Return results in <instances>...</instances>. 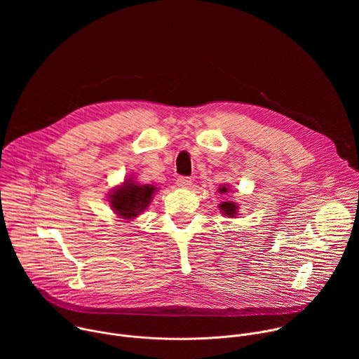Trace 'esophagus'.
Masks as SVG:
<instances>
[{
    "mask_svg": "<svg viewBox=\"0 0 359 359\" xmlns=\"http://www.w3.org/2000/svg\"><path fill=\"white\" fill-rule=\"evenodd\" d=\"M176 184H177L179 187H190L191 179H190V177H186V176H179L177 180H176Z\"/></svg>",
    "mask_w": 359,
    "mask_h": 359,
    "instance_id": "obj_1",
    "label": "esophagus"
}]
</instances>
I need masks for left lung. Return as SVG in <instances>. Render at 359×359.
<instances>
[{
	"mask_svg": "<svg viewBox=\"0 0 359 359\" xmlns=\"http://www.w3.org/2000/svg\"><path fill=\"white\" fill-rule=\"evenodd\" d=\"M219 190H220V193H226V191L229 190V187L222 186ZM220 209H222V213H223L224 216H227V217H234V216H237V210H238L237 204H234L233 201H223V203L220 204Z\"/></svg>",
	"mask_w": 359,
	"mask_h": 359,
	"instance_id": "obj_1",
	"label": "left lung"
}]
</instances>
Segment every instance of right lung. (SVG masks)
<instances>
[{
  "label": "right lung",
  "mask_w": 359,
  "mask_h": 359,
  "mask_svg": "<svg viewBox=\"0 0 359 359\" xmlns=\"http://www.w3.org/2000/svg\"><path fill=\"white\" fill-rule=\"evenodd\" d=\"M155 191V186L137 184L128 179L121 187L109 194V201L118 216L122 219H135L149 206Z\"/></svg>",
  "instance_id": "right-lung-1"
}]
</instances>
